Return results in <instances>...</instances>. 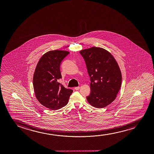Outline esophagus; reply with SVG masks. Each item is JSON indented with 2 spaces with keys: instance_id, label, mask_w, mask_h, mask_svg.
Returning a JSON list of instances; mask_svg holds the SVG:
<instances>
[{
  "instance_id": "34e87169",
  "label": "esophagus",
  "mask_w": 154,
  "mask_h": 154,
  "mask_svg": "<svg viewBox=\"0 0 154 154\" xmlns=\"http://www.w3.org/2000/svg\"><path fill=\"white\" fill-rule=\"evenodd\" d=\"M75 90L77 91V90H78V89H80V87H76L75 88Z\"/></svg>"
}]
</instances>
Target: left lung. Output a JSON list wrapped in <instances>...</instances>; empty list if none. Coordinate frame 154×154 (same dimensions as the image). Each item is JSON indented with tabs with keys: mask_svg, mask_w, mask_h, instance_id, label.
Returning <instances> with one entry per match:
<instances>
[{
	"mask_svg": "<svg viewBox=\"0 0 154 154\" xmlns=\"http://www.w3.org/2000/svg\"><path fill=\"white\" fill-rule=\"evenodd\" d=\"M91 80V94L86 97L96 108L105 107L115 99L122 85V73L118 63L105 49L93 47L80 51Z\"/></svg>",
	"mask_w": 154,
	"mask_h": 154,
	"instance_id": "1",
	"label": "left lung"
}]
</instances>
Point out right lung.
Returning a JSON list of instances; mask_svg holds the SVG:
<instances>
[{"label":"right lung","instance_id":"obj_1","mask_svg":"<svg viewBox=\"0 0 154 154\" xmlns=\"http://www.w3.org/2000/svg\"><path fill=\"white\" fill-rule=\"evenodd\" d=\"M69 54L67 51H49L40 58L35 70L33 86L35 96L42 105L51 110L65 106L73 92L58 82L61 78V62Z\"/></svg>","mask_w":154,"mask_h":154}]
</instances>
